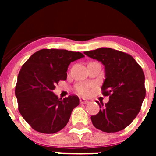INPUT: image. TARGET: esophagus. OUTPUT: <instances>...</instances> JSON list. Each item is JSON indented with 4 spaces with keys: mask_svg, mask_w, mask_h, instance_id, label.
I'll list each match as a JSON object with an SVG mask.
<instances>
[{
    "mask_svg": "<svg viewBox=\"0 0 156 156\" xmlns=\"http://www.w3.org/2000/svg\"><path fill=\"white\" fill-rule=\"evenodd\" d=\"M80 104H87L88 101L86 100V99L80 98Z\"/></svg>",
    "mask_w": 156,
    "mask_h": 156,
    "instance_id": "esophagus-1",
    "label": "esophagus"
}]
</instances>
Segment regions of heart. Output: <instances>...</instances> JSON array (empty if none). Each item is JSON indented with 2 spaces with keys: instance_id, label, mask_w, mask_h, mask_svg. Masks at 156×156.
<instances>
[{
  "instance_id": "heart-1",
  "label": "heart",
  "mask_w": 156,
  "mask_h": 156,
  "mask_svg": "<svg viewBox=\"0 0 156 156\" xmlns=\"http://www.w3.org/2000/svg\"><path fill=\"white\" fill-rule=\"evenodd\" d=\"M91 84H87V83H80V84H77L75 87V90L77 94L83 95V96H86L89 94L90 92V88H91Z\"/></svg>"
}]
</instances>
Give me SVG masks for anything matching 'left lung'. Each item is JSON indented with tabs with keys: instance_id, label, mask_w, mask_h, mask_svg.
<instances>
[{
	"instance_id": "8db88e82",
	"label": "left lung",
	"mask_w": 156,
	"mask_h": 156,
	"mask_svg": "<svg viewBox=\"0 0 156 156\" xmlns=\"http://www.w3.org/2000/svg\"><path fill=\"white\" fill-rule=\"evenodd\" d=\"M84 54L105 66L101 93L109 97L104 105L98 102L100 111L91 115L92 123L106 133L120 131L131 123L141 108L146 94L144 72L130 55L112 48H101Z\"/></svg>"
}]
</instances>
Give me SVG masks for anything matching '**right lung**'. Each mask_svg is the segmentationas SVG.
Segmentation results:
<instances>
[{"label":"right lung","instance_id":"right-lung-1","mask_svg":"<svg viewBox=\"0 0 156 156\" xmlns=\"http://www.w3.org/2000/svg\"><path fill=\"white\" fill-rule=\"evenodd\" d=\"M84 57L78 51L41 49L32 55L22 66L16 86L18 108L36 131L55 133L69 120L72 111L79 105L76 95L58 98L52 90L67 78L72 62Z\"/></svg>","mask_w":156,"mask_h":156}]
</instances>
